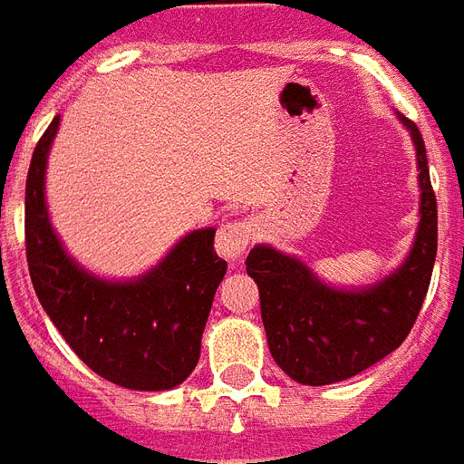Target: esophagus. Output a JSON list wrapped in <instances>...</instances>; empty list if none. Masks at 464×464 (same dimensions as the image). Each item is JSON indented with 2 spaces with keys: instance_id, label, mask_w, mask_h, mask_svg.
Masks as SVG:
<instances>
[{
  "instance_id": "34e87169",
  "label": "esophagus",
  "mask_w": 464,
  "mask_h": 464,
  "mask_svg": "<svg viewBox=\"0 0 464 464\" xmlns=\"http://www.w3.org/2000/svg\"><path fill=\"white\" fill-rule=\"evenodd\" d=\"M252 235L255 229L249 222H227L218 229V239H215V246H218V255L229 259V262H237L242 259L245 252L249 249V242H252Z\"/></svg>"
}]
</instances>
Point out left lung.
<instances>
[{
	"label": "left lung",
	"mask_w": 464,
	"mask_h": 464,
	"mask_svg": "<svg viewBox=\"0 0 464 464\" xmlns=\"http://www.w3.org/2000/svg\"><path fill=\"white\" fill-rule=\"evenodd\" d=\"M398 118L411 130L420 170V222L403 265L371 286L336 289L302 259L269 245H256L246 256L269 351L296 383L329 385L366 371L403 343L420 314L438 255V202L420 130Z\"/></svg>",
	"instance_id": "left-lung-1"
}]
</instances>
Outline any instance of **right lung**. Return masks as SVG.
Segmentation results:
<instances>
[{
    "label": "right lung",
    "mask_w": 464,
    "mask_h": 464,
    "mask_svg": "<svg viewBox=\"0 0 464 464\" xmlns=\"http://www.w3.org/2000/svg\"><path fill=\"white\" fill-rule=\"evenodd\" d=\"M59 116L36 143L26 178L24 232L34 292L86 366L130 391H170L195 371L202 331L227 262L215 229H195L150 272L108 282L61 246L46 209V160Z\"/></svg>",
    "instance_id": "right-lung-1"
}]
</instances>
